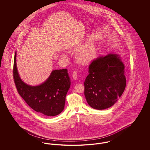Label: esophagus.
<instances>
[{
    "label": "esophagus",
    "instance_id": "1",
    "mask_svg": "<svg viewBox=\"0 0 150 150\" xmlns=\"http://www.w3.org/2000/svg\"><path fill=\"white\" fill-rule=\"evenodd\" d=\"M78 72L76 71H74L72 72V78L75 80H76L77 78H78Z\"/></svg>",
    "mask_w": 150,
    "mask_h": 150
}]
</instances>
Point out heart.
I'll list each match as a JSON object with an SVG mask.
<instances>
[{
    "label": "heart",
    "mask_w": 150,
    "mask_h": 150,
    "mask_svg": "<svg viewBox=\"0 0 150 150\" xmlns=\"http://www.w3.org/2000/svg\"><path fill=\"white\" fill-rule=\"evenodd\" d=\"M97 53L96 45L92 42H88L84 44L76 51V59L80 64L88 65L97 57Z\"/></svg>",
    "instance_id": "1"
}]
</instances>
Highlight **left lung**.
<instances>
[{"mask_svg":"<svg viewBox=\"0 0 150 150\" xmlns=\"http://www.w3.org/2000/svg\"><path fill=\"white\" fill-rule=\"evenodd\" d=\"M124 65L117 54H109L94 59L88 67L84 95L91 107L104 110L121 97L126 86Z\"/></svg>","mask_w":150,"mask_h":150,"instance_id":"8db88e82","label":"left lung"}]
</instances>
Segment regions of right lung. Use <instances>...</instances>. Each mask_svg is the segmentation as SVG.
Here are the masks:
<instances>
[{
    "instance_id": "add662e5",
    "label": "right lung",
    "mask_w": 150,
    "mask_h": 150,
    "mask_svg": "<svg viewBox=\"0 0 150 150\" xmlns=\"http://www.w3.org/2000/svg\"><path fill=\"white\" fill-rule=\"evenodd\" d=\"M13 72L18 92L31 108L48 116L59 114L64 110L66 96L71 85L66 69L53 70L40 86H29L22 81L18 75L16 52Z\"/></svg>"
}]
</instances>
